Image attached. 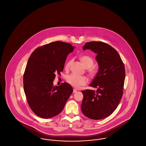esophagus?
Returning <instances> with one entry per match:
<instances>
[{
	"label": "esophagus",
	"instance_id": "1",
	"mask_svg": "<svg viewBox=\"0 0 146 146\" xmlns=\"http://www.w3.org/2000/svg\"><path fill=\"white\" fill-rule=\"evenodd\" d=\"M77 92V90L76 89H75V88L73 89V93H76V92Z\"/></svg>",
	"mask_w": 146,
	"mask_h": 146
}]
</instances>
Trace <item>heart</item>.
Listing matches in <instances>:
<instances>
[{
  "mask_svg": "<svg viewBox=\"0 0 146 146\" xmlns=\"http://www.w3.org/2000/svg\"><path fill=\"white\" fill-rule=\"evenodd\" d=\"M80 60L85 68H90L94 64L92 58L88 56H81ZM70 65V61H69L66 64L65 68L68 69ZM88 73L91 76H94L96 74V70L94 69H90ZM67 82L75 88H81V86L85 85L88 82V79L84 76H80L75 74H70L66 78Z\"/></svg>",
  "mask_w": 146,
  "mask_h": 146,
  "instance_id": "b5f03b06",
  "label": "heart"
}]
</instances>
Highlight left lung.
<instances>
[{"label": "left lung", "mask_w": 146, "mask_h": 146, "mask_svg": "<svg viewBox=\"0 0 146 146\" xmlns=\"http://www.w3.org/2000/svg\"><path fill=\"white\" fill-rule=\"evenodd\" d=\"M83 50H91L97 55L98 72L90 84L96 90L82 91L83 114L89 118L101 119L110 116L116 109L123 95L125 78L124 64L116 50L102 42H89Z\"/></svg>", "instance_id": "8db88e82"}]
</instances>
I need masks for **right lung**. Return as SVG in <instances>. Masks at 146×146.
<instances>
[{"mask_svg": "<svg viewBox=\"0 0 146 146\" xmlns=\"http://www.w3.org/2000/svg\"><path fill=\"white\" fill-rule=\"evenodd\" d=\"M74 47L56 41L37 48L30 55L24 74V90L30 108L37 116L43 118L57 116L73 92L69 84L56 86L53 82Z\"/></svg>", "mask_w": 146, "mask_h": 146, "instance_id": "1", "label": "right lung"}]
</instances>
